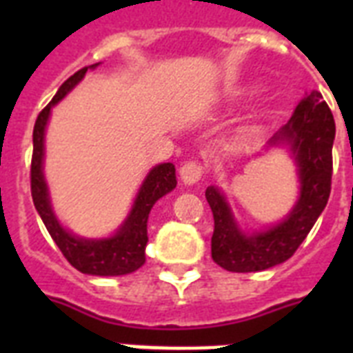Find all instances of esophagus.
Returning <instances> with one entry per match:
<instances>
[{
  "label": "esophagus",
  "mask_w": 353,
  "mask_h": 353,
  "mask_svg": "<svg viewBox=\"0 0 353 353\" xmlns=\"http://www.w3.org/2000/svg\"><path fill=\"white\" fill-rule=\"evenodd\" d=\"M179 176H181V181L185 185H194V183H198L201 179V176H203V166L198 161H188V163H185L181 166Z\"/></svg>",
  "instance_id": "34e87169"
}]
</instances>
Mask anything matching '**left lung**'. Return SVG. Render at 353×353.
<instances>
[{"instance_id":"left-lung-1","label":"left lung","mask_w":353,"mask_h":353,"mask_svg":"<svg viewBox=\"0 0 353 353\" xmlns=\"http://www.w3.org/2000/svg\"><path fill=\"white\" fill-rule=\"evenodd\" d=\"M334 115L319 91L304 97L291 119L280 126L265 148L284 146L296 165L299 198L284 220L260 231H243L223 190L207 187L205 198L214 216L212 260L232 273H254L293 256L328 203L332 190Z\"/></svg>"}]
</instances>
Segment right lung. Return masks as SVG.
<instances>
[{
	"instance_id": "right-lung-1",
	"label": "right lung",
	"mask_w": 353,
	"mask_h": 353,
	"mask_svg": "<svg viewBox=\"0 0 353 353\" xmlns=\"http://www.w3.org/2000/svg\"><path fill=\"white\" fill-rule=\"evenodd\" d=\"M101 63V62H99ZM99 63H93L90 68L77 71L73 77H69L52 101L47 104L36 119L34 132H32V163H30V192L32 201L40 214L43 225L68 258V262L74 269H79L84 274H95V276H121L137 271L144 262V249L148 243V216L152 207L157 199L172 192L177 185L176 168L172 163H161L155 165L146 174L143 185L139 187L133 205L128 216L124 218L119 229L112 236L106 238H82L73 234L60 223L54 214L49 196L46 176H43V159H46V130L47 122L51 117L52 108L73 91L84 79L88 69H97Z\"/></svg>"
}]
</instances>
